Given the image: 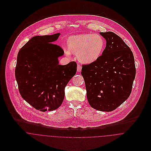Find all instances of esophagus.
Masks as SVG:
<instances>
[{"mask_svg": "<svg viewBox=\"0 0 151 151\" xmlns=\"http://www.w3.org/2000/svg\"><path fill=\"white\" fill-rule=\"evenodd\" d=\"M81 68H82V67H81V66L80 65H77V71L78 72H80L81 71Z\"/></svg>", "mask_w": 151, "mask_h": 151, "instance_id": "34e87169", "label": "esophagus"}]
</instances>
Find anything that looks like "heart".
<instances>
[{"instance_id": "b5f03b06", "label": "heart", "mask_w": 151, "mask_h": 151, "mask_svg": "<svg viewBox=\"0 0 151 151\" xmlns=\"http://www.w3.org/2000/svg\"><path fill=\"white\" fill-rule=\"evenodd\" d=\"M105 44L104 38L99 34L74 35L68 38V49L65 48L64 51L67 56H70L71 52L76 54L80 62L89 64L95 62L101 56Z\"/></svg>"}]
</instances>
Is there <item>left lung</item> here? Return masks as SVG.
Here are the masks:
<instances>
[{
	"label": "left lung",
	"instance_id": "left-lung-1",
	"mask_svg": "<svg viewBox=\"0 0 151 151\" xmlns=\"http://www.w3.org/2000/svg\"><path fill=\"white\" fill-rule=\"evenodd\" d=\"M106 45L94 62L83 65L86 97L93 109L111 111L129 97L136 69L134 58L128 45L113 32H99Z\"/></svg>",
	"mask_w": 151,
	"mask_h": 151
}]
</instances>
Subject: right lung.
I'll use <instances>...</instances> for the list:
<instances>
[{"label":"right lung","mask_w":151,"mask_h":151,"mask_svg":"<svg viewBox=\"0 0 151 151\" xmlns=\"http://www.w3.org/2000/svg\"><path fill=\"white\" fill-rule=\"evenodd\" d=\"M60 35L35 36L17 55L15 76L20 95L30 105L42 111L61 106L65 87L77 71L75 62L59 64L58 58L64 51L52 43Z\"/></svg>","instance_id":"right-lung-1"}]
</instances>
